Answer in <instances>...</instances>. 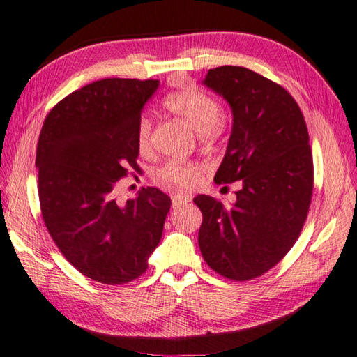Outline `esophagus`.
Instances as JSON below:
<instances>
[{
  "label": "esophagus",
  "instance_id": "34e87169",
  "mask_svg": "<svg viewBox=\"0 0 357 357\" xmlns=\"http://www.w3.org/2000/svg\"><path fill=\"white\" fill-rule=\"evenodd\" d=\"M191 201V196L190 195H180V192H177V195L172 196V206L174 207H180V206H185V204H188Z\"/></svg>",
  "mask_w": 357,
  "mask_h": 357
}]
</instances>
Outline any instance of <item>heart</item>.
I'll return each instance as SVG.
<instances>
[{"instance_id":"heart-1","label":"heart","mask_w":357,"mask_h":357,"mask_svg":"<svg viewBox=\"0 0 357 357\" xmlns=\"http://www.w3.org/2000/svg\"><path fill=\"white\" fill-rule=\"evenodd\" d=\"M165 107L172 115L188 123L202 139L217 136L221 130L220 104L197 86H185L165 99ZM137 149L142 155L151 150V121L142 116L137 125ZM156 182L167 188H191L201 178V166L190 161H169L158 169Z\"/></svg>"}]
</instances>
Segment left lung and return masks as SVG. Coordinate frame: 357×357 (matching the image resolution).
Instances as JSON below:
<instances>
[{"instance_id": "left-lung-1", "label": "left lung", "mask_w": 357, "mask_h": 357, "mask_svg": "<svg viewBox=\"0 0 357 357\" xmlns=\"http://www.w3.org/2000/svg\"><path fill=\"white\" fill-rule=\"evenodd\" d=\"M202 84L223 96L232 112L213 180H241L242 188L231 206L212 196L195 197L202 212L199 248L215 272L245 282L278 264L305 223L313 191L308 131L294 98L251 69H210Z\"/></svg>"}]
</instances>
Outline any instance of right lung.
<instances>
[{
	"label": "right lung",
	"instance_id": "obj_1",
	"mask_svg": "<svg viewBox=\"0 0 357 357\" xmlns=\"http://www.w3.org/2000/svg\"><path fill=\"white\" fill-rule=\"evenodd\" d=\"M160 80L102 79L50 110L36 167L43 218L64 258L104 284L147 271L161 241L171 197L153 186L119 204L115 182L137 167V125Z\"/></svg>",
	"mask_w": 357,
	"mask_h": 357
}]
</instances>
